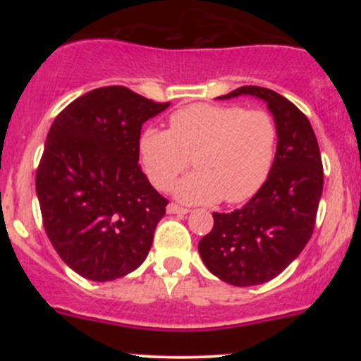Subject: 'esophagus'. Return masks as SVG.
Here are the masks:
<instances>
[{"label":"esophagus","instance_id":"obj_1","mask_svg":"<svg viewBox=\"0 0 361 361\" xmlns=\"http://www.w3.org/2000/svg\"><path fill=\"white\" fill-rule=\"evenodd\" d=\"M166 210H168V214H178V215H185V214L190 212L188 209H185V207H180L176 204H169L166 207Z\"/></svg>","mask_w":361,"mask_h":361}]
</instances>
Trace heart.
<instances>
[{
	"mask_svg": "<svg viewBox=\"0 0 361 361\" xmlns=\"http://www.w3.org/2000/svg\"><path fill=\"white\" fill-rule=\"evenodd\" d=\"M275 120L238 105L186 106L169 117V130L149 127L139 137L144 171L159 190L188 166L197 171L173 186L186 204H241L267 181L276 152Z\"/></svg>",
	"mask_w": 361,
	"mask_h": 361,
	"instance_id": "obj_1",
	"label": "heart"
}]
</instances>
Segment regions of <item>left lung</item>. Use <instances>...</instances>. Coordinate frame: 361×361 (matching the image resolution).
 Returning a JSON list of instances; mask_svg holds the SVG:
<instances>
[{
    "instance_id": "obj_1",
    "label": "left lung",
    "mask_w": 361,
    "mask_h": 361,
    "mask_svg": "<svg viewBox=\"0 0 361 361\" xmlns=\"http://www.w3.org/2000/svg\"><path fill=\"white\" fill-rule=\"evenodd\" d=\"M250 94L267 103L279 130L270 175L255 197L231 214L214 212V227L198 243L217 279L235 287L270 281L300 255L312 235L322 195V161L309 118L273 90L241 86L219 100Z\"/></svg>"
}]
</instances>
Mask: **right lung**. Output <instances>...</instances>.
<instances>
[{"label":"right lung","mask_w":361,"mask_h":361,"mask_svg":"<svg viewBox=\"0 0 361 361\" xmlns=\"http://www.w3.org/2000/svg\"><path fill=\"white\" fill-rule=\"evenodd\" d=\"M168 106L105 86L54 120L35 188L45 233L78 275L122 279L147 258L168 200L139 166V137L142 123Z\"/></svg>","instance_id":"1"}]
</instances>
